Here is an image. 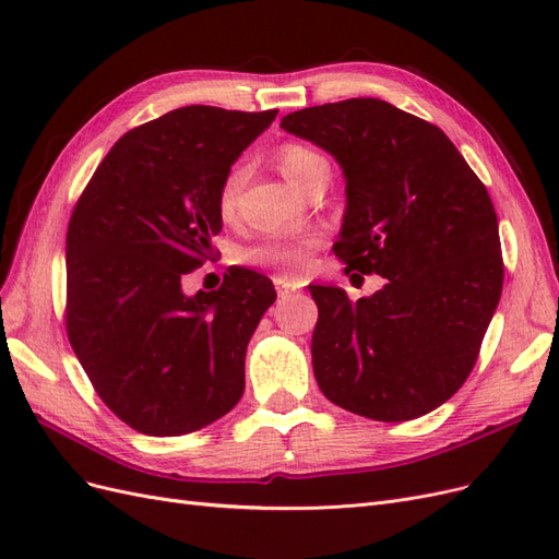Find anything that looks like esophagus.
<instances>
[{"mask_svg": "<svg viewBox=\"0 0 559 559\" xmlns=\"http://www.w3.org/2000/svg\"><path fill=\"white\" fill-rule=\"evenodd\" d=\"M275 289H277L280 298H286L289 294H294V292L298 289V286H296V282H292V280H286V277L277 275V277H275Z\"/></svg>", "mask_w": 559, "mask_h": 559, "instance_id": "esophagus-1", "label": "esophagus"}]
</instances>
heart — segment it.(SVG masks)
<instances>
[{"label": "heart", "instance_id": "1", "mask_svg": "<svg viewBox=\"0 0 559 559\" xmlns=\"http://www.w3.org/2000/svg\"><path fill=\"white\" fill-rule=\"evenodd\" d=\"M319 163H326V160L321 158L317 151L302 144H284L277 154V165L282 175L294 186H298L302 175L312 170V167ZM242 183H245V167L233 165L216 193V210L224 222L233 218L235 207H238V195L242 191ZM319 247H321V235L317 230L294 235V238H265L257 245L242 249L240 261L251 267L273 270V273L286 275V277H302L310 270L312 253Z\"/></svg>", "mask_w": 559, "mask_h": 559}]
</instances>
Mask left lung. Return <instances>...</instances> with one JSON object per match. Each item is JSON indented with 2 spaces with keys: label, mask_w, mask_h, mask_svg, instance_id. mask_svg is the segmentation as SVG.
I'll return each mask as SVG.
<instances>
[{
  "label": "left lung",
  "mask_w": 559,
  "mask_h": 559,
  "mask_svg": "<svg viewBox=\"0 0 559 559\" xmlns=\"http://www.w3.org/2000/svg\"><path fill=\"white\" fill-rule=\"evenodd\" d=\"M282 128L343 167L347 210L333 251L345 273L386 277L357 302L337 286H310L319 389L378 421L431 413L466 382L501 298L485 183L441 128L384 99L308 107Z\"/></svg>",
  "instance_id": "1"
}]
</instances>
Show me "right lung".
Returning a JSON list of instances; mask_svg holds the SVG:
<instances>
[{"label":"right lung","instance_id":"obj_1","mask_svg":"<svg viewBox=\"0 0 559 559\" xmlns=\"http://www.w3.org/2000/svg\"><path fill=\"white\" fill-rule=\"evenodd\" d=\"M191 105L126 132L83 189L67 228V337L97 396L146 436L224 417L245 392V354L277 294L228 267L216 292L181 282L214 259L216 193L275 121Z\"/></svg>","mask_w":559,"mask_h":559}]
</instances>
